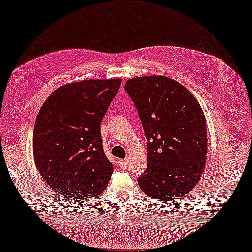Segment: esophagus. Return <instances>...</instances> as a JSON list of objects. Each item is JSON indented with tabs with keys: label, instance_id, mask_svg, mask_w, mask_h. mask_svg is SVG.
<instances>
[{
	"label": "esophagus",
	"instance_id": "1",
	"mask_svg": "<svg viewBox=\"0 0 252 252\" xmlns=\"http://www.w3.org/2000/svg\"><path fill=\"white\" fill-rule=\"evenodd\" d=\"M117 163H118L120 168H126V167H127V165H128L127 160H118Z\"/></svg>",
	"mask_w": 252,
	"mask_h": 252
}]
</instances>
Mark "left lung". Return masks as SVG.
Returning <instances> with one entry per match:
<instances>
[{
    "mask_svg": "<svg viewBox=\"0 0 252 252\" xmlns=\"http://www.w3.org/2000/svg\"><path fill=\"white\" fill-rule=\"evenodd\" d=\"M125 90L147 139V168L138 178L139 187L156 199L184 197L206 165L207 123L197 99L179 82L163 76L131 79Z\"/></svg>",
    "mask_w": 252,
    "mask_h": 252,
    "instance_id": "8db88e82",
    "label": "left lung"
}]
</instances>
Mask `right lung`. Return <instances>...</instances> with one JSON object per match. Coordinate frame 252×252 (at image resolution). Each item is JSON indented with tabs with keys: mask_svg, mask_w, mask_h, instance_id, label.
I'll list each match as a JSON object with an SVG mask.
<instances>
[{
	"mask_svg": "<svg viewBox=\"0 0 252 252\" xmlns=\"http://www.w3.org/2000/svg\"><path fill=\"white\" fill-rule=\"evenodd\" d=\"M121 80H86L54 91L36 117L33 155L39 174L68 199L104 191L113 165L102 148L100 123Z\"/></svg>",
	"mask_w": 252,
	"mask_h": 252,
	"instance_id": "1",
	"label": "right lung"
}]
</instances>
